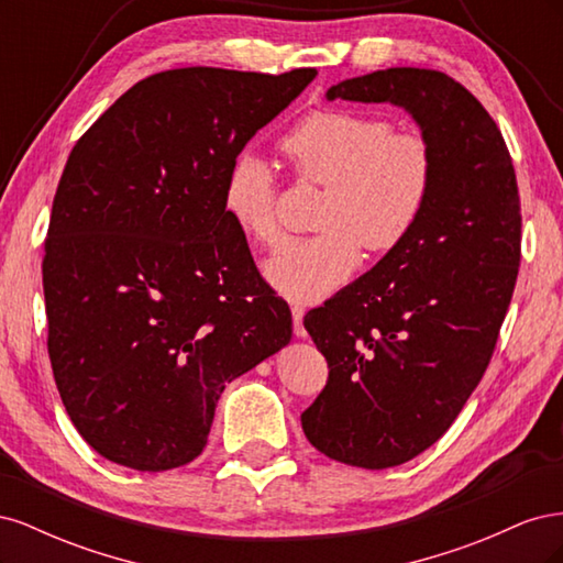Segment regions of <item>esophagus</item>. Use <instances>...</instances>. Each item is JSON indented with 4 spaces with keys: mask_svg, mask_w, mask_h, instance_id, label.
<instances>
[{
    "mask_svg": "<svg viewBox=\"0 0 563 563\" xmlns=\"http://www.w3.org/2000/svg\"><path fill=\"white\" fill-rule=\"evenodd\" d=\"M291 314H294V333H296L298 338H305V335H308V331H305V327H302L305 308H302L300 302H294V305H291Z\"/></svg>",
    "mask_w": 563,
    "mask_h": 563,
    "instance_id": "esophagus-1",
    "label": "esophagus"
}]
</instances>
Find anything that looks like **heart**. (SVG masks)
<instances>
[{
	"instance_id": "1",
	"label": "heart",
	"mask_w": 563,
	"mask_h": 563,
	"mask_svg": "<svg viewBox=\"0 0 563 563\" xmlns=\"http://www.w3.org/2000/svg\"><path fill=\"white\" fill-rule=\"evenodd\" d=\"M279 147L298 180L323 185L314 236L288 240L265 263L279 294L310 302L347 284L362 246L376 255L401 249L428 209L437 162L430 141L397 131L389 119L352 110H314L288 129ZM279 185L258 152H242L228 168L223 211L251 242L279 240Z\"/></svg>"
}]
</instances>
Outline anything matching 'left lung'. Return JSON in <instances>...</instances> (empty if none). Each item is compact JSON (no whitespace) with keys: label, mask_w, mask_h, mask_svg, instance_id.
<instances>
[{"label":"left lung","mask_w":563,"mask_h":563,"mask_svg":"<svg viewBox=\"0 0 563 563\" xmlns=\"http://www.w3.org/2000/svg\"><path fill=\"white\" fill-rule=\"evenodd\" d=\"M327 98L406 108L437 162L408 242L302 321L331 368L305 437L338 463L385 470L430 449L484 376L519 275V187L500 129L446 73L387 67Z\"/></svg>","instance_id":"8db88e82"}]
</instances>
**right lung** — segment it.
I'll return each instance as SVG.
<instances>
[{
    "label": "right lung",
    "instance_id": "obj_1",
    "mask_svg": "<svg viewBox=\"0 0 563 563\" xmlns=\"http://www.w3.org/2000/svg\"><path fill=\"white\" fill-rule=\"evenodd\" d=\"M314 75H150L67 157L44 242L46 345L67 416L112 463H192L225 385L291 343L223 183Z\"/></svg>",
    "mask_w": 563,
    "mask_h": 563
}]
</instances>
